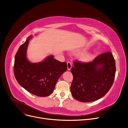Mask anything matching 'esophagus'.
Listing matches in <instances>:
<instances>
[{
  "label": "esophagus",
  "instance_id": "34e87169",
  "mask_svg": "<svg viewBox=\"0 0 128 128\" xmlns=\"http://www.w3.org/2000/svg\"><path fill=\"white\" fill-rule=\"evenodd\" d=\"M67 70H71L72 67V63L70 61H68L67 63Z\"/></svg>",
  "mask_w": 128,
  "mask_h": 128
}]
</instances>
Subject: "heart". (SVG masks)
<instances>
[{
    "label": "heart",
    "mask_w": 128,
    "mask_h": 128,
    "mask_svg": "<svg viewBox=\"0 0 128 128\" xmlns=\"http://www.w3.org/2000/svg\"><path fill=\"white\" fill-rule=\"evenodd\" d=\"M93 58H94V56L92 55L88 54L84 57V60L86 61H90L92 60Z\"/></svg>",
    "instance_id": "heart-1"
}]
</instances>
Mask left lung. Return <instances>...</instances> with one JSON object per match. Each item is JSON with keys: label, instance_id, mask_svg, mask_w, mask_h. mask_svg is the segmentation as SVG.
<instances>
[{"label": "left lung", "instance_id": "1", "mask_svg": "<svg viewBox=\"0 0 128 128\" xmlns=\"http://www.w3.org/2000/svg\"><path fill=\"white\" fill-rule=\"evenodd\" d=\"M70 90L73 97L88 102L103 97L112 87L116 72L115 59L110 52L101 54L92 62H74Z\"/></svg>", "mask_w": 128, "mask_h": 128}]
</instances>
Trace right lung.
Returning a JSON list of instances; mask_svg holds the SVG:
<instances>
[{
    "label": "right lung",
    "instance_id": "right-lung-1",
    "mask_svg": "<svg viewBox=\"0 0 128 128\" xmlns=\"http://www.w3.org/2000/svg\"><path fill=\"white\" fill-rule=\"evenodd\" d=\"M31 36L19 48L15 56V77L22 88L32 94L46 97L52 94L62 74L67 70L66 62L47 56L40 63H31L27 58V47Z\"/></svg>",
    "mask_w": 128,
    "mask_h": 128
}]
</instances>
